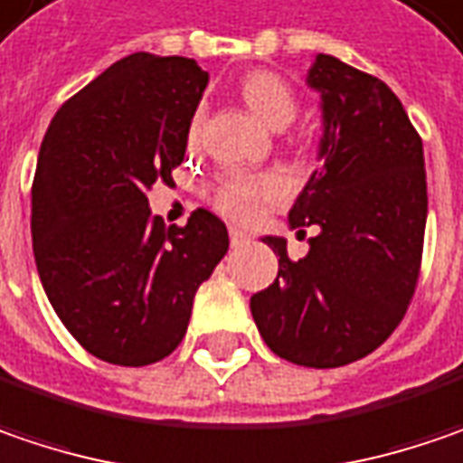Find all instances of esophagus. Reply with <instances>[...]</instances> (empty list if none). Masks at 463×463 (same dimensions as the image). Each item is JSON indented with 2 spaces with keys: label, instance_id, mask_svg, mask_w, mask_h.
<instances>
[{
  "label": "esophagus",
  "instance_id": "esophagus-1",
  "mask_svg": "<svg viewBox=\"0 0 463 463\" xmlns=\"http://www.w3.org/2000/svg\"><path fill=\"white\" fill-rule=\"evenodd\" d=\"M229 240H232V247H244L250 244V234H244L240 229H229Z\"/></svg>",
  "mask_w": 463,
  "mask_h": 463
}]
</instances>
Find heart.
Here are the masks:
<instances>
[{
  "label": "heart",
  "instance_id": "1",
  "mask_svg": "<svg viewBox=\"0 0 463 463\" xmlns=\"http://www.w3.org/2000/svg\"><path fill=\"white\" fill-rule=\"evenodd\" d=\"M242 99L247 106L266 122L268 128L284 129L294 122L299 111V99L289 82L279 72L270 70H255L244 75L240 82ZM200 119L190 122L187 137L195 143ZM287 195V187L273 174H247V172H223L211 187V203L213 208L234 221H250L258 216L263 205L279 203Z\"/></svg>",
  "mask_w": 463,
  "mask_h": 463
}]
</instances>
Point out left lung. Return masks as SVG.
<instances>
[{"instance_id":"left-lung-1","label":"left lung","mask_w":463,"mask_h":463,"mask_svg":"<svg viewBox=\"0 0 463 463\" xmlns=\"http://www.w3.org/2000/svg\"><path fill=\"white\" fill-rule=\"evenodd\" d=\"M307 85L320 93L323 169L291 205V229H315L291 260L281 237L279 276L250 310L273 354L302 367H341L396 331L417 289L428 221L422 137L378 78L317 54Z\"/></svg>"}]
</instances>
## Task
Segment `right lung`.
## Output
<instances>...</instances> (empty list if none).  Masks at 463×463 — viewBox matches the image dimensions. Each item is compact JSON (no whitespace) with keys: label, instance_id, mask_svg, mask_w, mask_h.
I'll return each instance as SVG.
<instances>
[{"label":"right lung","instance_id":"1","mask_svg":"<svg viewBox=\"0 0 463 463\" xmlns=\"http://www.w3.org/2000/svg\"><path fill=\"white\" fill-rule=\"evenodd\" d=\"M208 85L195 59L137 52L59 106L43 135L31 234L52 307L93 357L143 367L187 334L197 287L229 250L219 216L187 226L151 216L148 190L172 182Z\"/></svg>","mask_w":463,"mask_h":463}]
</instances>
